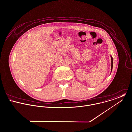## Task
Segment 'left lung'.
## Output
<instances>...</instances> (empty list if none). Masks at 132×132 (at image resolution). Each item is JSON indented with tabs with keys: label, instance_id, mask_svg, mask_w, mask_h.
I'll use <instances>...</instances> for the list:
<instances>
[{
	"label": "left lung",
	"instance_id": "left-lung-1",
	"mask_svg": "<svg viewBox=\"0 0 132 132\" xmlns=\"http://www.w3.org/2000/svg\"><path fill=\"white\" fill-rule=\"evenodd\" d=\"M111 57V71L112 70V68H113V58L112 56Z\"/></svg>",
	"mask_w": 132,
	"mask_h": 132
}]
</instances>
